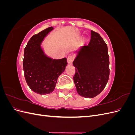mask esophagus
I'll list each match as a JSON object with an SVG mask.
<instances>
[{
    "label": "esophagus",
    "mask_w": 135,
    "mask_h": 135,
    "mask_svg": "<svg viewBox=\"0 0 135 135\" xmlns=\"http://www.w3.org/2000/svg\"><path fill=\"white\" fill-rule=\"evenodd\" d=\"M73 60H74V57H73V56L70 55V56H69L68 57V58H67V61H68V62L69 64H71L72 62L73 61Z\"/></svg>",
    "instance_id": "obj_1"
}]
</instances>
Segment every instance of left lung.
<instances>
[{"instance_id":"obj_1","label":"left lung","mask_w":135,"mask_h":135,"mask_svg":"<svg viewBox=\"0 0 135 135\" xmlns=\"http://www.w3.org/2000/svg\"><path fill=\"white\" fill-rule=\"evenodd\" d=\"M88 46H81L73 62L75 68L73 76L78 93L93 98L105 88L109 77L108 47L97 32L91 30Z\"/></svg>"}]
</instances>
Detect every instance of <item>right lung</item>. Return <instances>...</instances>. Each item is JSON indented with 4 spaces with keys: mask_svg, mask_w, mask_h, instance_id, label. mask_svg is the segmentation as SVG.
<instances>
[{
    "mask_svg": "<svg viewBox=\"0 0 135 135\" xmlns=\"http://www.w3.org/2000/svg\"><path fill=\"white\" fill-rule=\"evenodd\" d=\"M53 29V27H48L34 35L24 50L23 69L25 80L31 90L40 95L52 92L59 76L68 64L66 58L56 60L49 57L40 46Z\"/></svg>",
    "mask_w": 135,
    "mask_h": 135,
    "instance_id": "1",
    "label": "right lung"
}]
</instances>
